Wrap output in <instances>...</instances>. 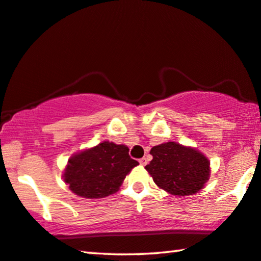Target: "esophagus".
Here are the masks:
<instances>
[{
    "mask_svg": "<svg viewBox=\"0 0 261 261\" xmlns=\"http://www.w3.org/2000/svg\"><path fill=\"white\" fill-rule=\"evenodd\" d=\"M139 164L142 165V166H145V165L147 164V159L146 158H140L139 159Z\"/></svg>",
    "mask_w": 261,
    "mask_h": 261,
    "instance_id": "1",
    "label": "esophagus"
}]
</instances>
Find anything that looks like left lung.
Instances as JSON below:
<instances>
[{
    "label": "left lung",
    "mask_w": 261,
    "mask_h": 261,
    "mask_svg": "<svg viewBox=\"0 0 261 261\" xmlns=\"http://www.w3.org/2000/svg\"><path fill=\"white\" fill-rule=\"evenodd\" d=\"M145 168L160 188L172 195H192L209 179V160L194 148L169 142L151 148Z\"/></svg>",
    "instance_id": "left-lung-1"
}]
</instances>
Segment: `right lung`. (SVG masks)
Here are the masks:
<instances>
[{
  "label": "right lung",
  "instance_id": "1",
  "mask_svg": "<svg viewBox=\"0 0 261 261\" xmlns=\"http://www.w3.org/2000/svg\"><path fill=\"white\" fill-rule=\"evenodd\" d=\"M137 165L126 146L103 142L72 156L64 180L76 195L100 198L117 192L127 173Z\"/></svg>",
  "mask_w": 261,
  "mask_h": 261
}]
</instances>
